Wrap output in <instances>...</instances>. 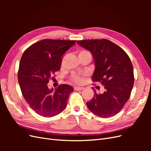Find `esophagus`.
<instances>
[{
	"label": "esophagus",
	"instance_id": "34e87169",
	"mask_svg": "<svg viewBox=\"0 0 151 151\" xmlns=\"http://www.w3.org/2000/svg\"><path fill=\"white\" fill-rule=\"evenodd\" d=\"M74 90H76V91H80V90L83 89H84V88H83V87H78V86H75L74 88Z\"/></svg>",
	"mask_w": 151,
	"mask_h": 151
}]
</instances>
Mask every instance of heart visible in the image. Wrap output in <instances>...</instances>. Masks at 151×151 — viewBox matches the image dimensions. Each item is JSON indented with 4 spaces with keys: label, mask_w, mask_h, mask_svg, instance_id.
I'll list each match as a JSON object with an SVG mask.
<instances>
[{
    "label": "heart",
    "mask_w": 151,
    "mask_h": 151,
    "mask_svg": "<svg viewBox=\"0 0 151 151\" xmlns=\"http://www.w3.org/2000/svg\"><path fill=\"white\" fill-rule=\"evenodd\" d=\"M88 54H90V53L88 51H87V50H81L79 53V57ZM70 79L72 81L74 82L76 84H81L83 82V77L81 75L76 74V73H73L70 76Z\"/></svg>",
    "instance_id": "b5f03b06"
}]
</instances>
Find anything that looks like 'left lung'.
<instances>
[{"mask_svg": "<svg viewBox=\"0 0 151 151\" xmlns=\"http://www.w3.org/2000/svg\"><path fill=\"white\" fill-rule=\"evenodd\" d=\"M77 44L93 54L94 83L104 86L102 94L94 91L93 98L86 104L89 110L101 118L119 113L129 100L134 84V68L130 57L121 47L106 39L77 41Z\"/></svg>", "mask_w": 151, "mask_h": 151, "instance_id": "obj_1", "label": "left lung"}]
</instances>
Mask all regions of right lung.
<instances>
[{"mask_svg":"<svg viewBox=\"0 0 151 151\" xmlns=\"http://www.w3.org/2000/svg\"><path fill=\"white\" fill-rule=\"evenodd\" d=\"M76 40L45 39L33 43L21 57L18 82L26 101L36 113L44 117L55 116L64 110L71 86L61 84L53 91L47 84L60 70L62 57Z\"/></svg>","mask_w":151,"mask_h":151,"instance_id":"add662e5","label":"right lung"}]
</instances>
